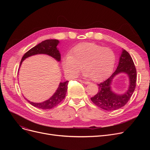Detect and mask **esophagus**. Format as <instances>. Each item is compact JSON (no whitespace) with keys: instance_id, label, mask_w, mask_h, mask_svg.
<instances>
[{"instance_id":"obj_1","label":"esophagus","mask_w":150,"mask_h":150,"mask_svg":"<svg viewBox=\"0 0 150 150\" xmlns=\"http://www.w3.org/2000/svg\"><path fill=\"white\" fill-rule=\"evenodd\" d=\"M80 81L81 82V83H83V84H89V82L86 81H84V80H80Z\"/></svg>"}]
</instances>
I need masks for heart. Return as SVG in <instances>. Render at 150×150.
Here are the masks:
<instances>
[{
    "label": "heart",
    "instance_id": "1",
    "mask_svg": "<svg viewBox=\"0 0 150 150\" xmlns=\"http://www.w3.org/2000/svg\"><path fill=\"white\" fill-rule=\"evenodd\" d=\"M115 53L108 47L92 42H83L70 50L69 56L62 59V65L65 74L76 76L82 69L84 75L95 81L107 76L114 67Z\"/></svg>",
    "mask_w": 150,
    "mask_h": 150
}]
</instances>
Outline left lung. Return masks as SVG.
I'll use <instances>...</instances> for the list:
<instances>
[{"label":"left lung","mask_w":150,"mask_h":150,"mask_svg":"<svg viewBox=\"0 0 150 150\" xmlns=\"http://www.w3.org/2000/svg\"><path fill=\"white\" fill-rule=\"evenodd\" d=\"M125 73L129 78L130 86L127 91L123 94H117L111 89V83L113 78L118 74ZM137 80V72L134 63L128 52L122 50L119 64L112 75L98 86V92L91 98V101L98 107L106 110L114 111L120 109L128 103L135 90Z\"/></svg>","instance_id":"left-lung-1"}]
</instances>
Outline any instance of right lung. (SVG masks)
<instances>
[{
    "instance_id": "1",
    "label": "right lung",
    "mask_w": 150,
    "mask_h": 150,
    "mask_svg": "<svg viewBox=\"0 0 150 150\" xmlns=\"http://www.w3.org/2000/svg\"><path fill=\"white\" fill-rule=\"evenodd\" d=\"M59 42V41L57 40V39H47V40H45L36 45L24 54L21 61L20 66H21L23 61L25 59L38 54H48L58 62L60 61L61 54L59 53L58 49L57 48V45ZM68 83L69 81L62 83L61 82L57 90L54 92L53 95L49 99L45 101L41 102V103H33V102H31L27 100L28 101L30 104L36 108L42 109H52L58 105L65 98L67 91Z\"/></svg>"
}]
</instances>
